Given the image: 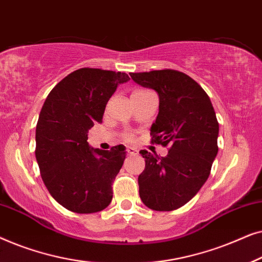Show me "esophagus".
I'll use <instances>...</instances> for the list:
<instances>
[{
    "instance_id": "esophagus-1",
    "label": "esophagus",
    "mask_w": 262,
    "mask_h": 262,
    "mask_svg": "<svg viewBox=\"0 0 262 262\" xmlns=\"http://www.w3.org/2000/svg\"><path fill=\"white\" fill-rule=\"evenodd\" d=\"M126 151L128 155H134V154H137V149H135L134 146H127Z\"/></svg>"
}]
</instances>
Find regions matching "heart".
<instances>
[{
	"instance_id": "heart-1",
	"label": "heart",
	"mask_w": 262,
	"mask_h": 262,
	"mask_svg": "<svg viewBox=\"0 0 262 262\" xmlns=\"http://www.w3.org/2000/svg\"><path fill=\"white\" fill-rule=\"evenodd\" d=\"M126 138H127V139H131V136H130V135H127V136H126Z\"/></svg>"
}]
</instances>
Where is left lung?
Wrapping results in <instances>:
<instances>
[{"label": "left lung", "instance_id": "8db88e82", "mask_svg": "<svg viewBox=\"0 0 262 262\" xmlns=\"http://www.w3.org/2000/svg\"><path fill=\"white\" fill-rule=\"evenodd\" d=\"M130 76L159 95V114L150 128L151 143L169 146L164 157L139 151L145 159L138 177L139 196L151 210H177L209 178L218 152L216 113L205 91L184 73L164 69Z\"/></svg>", "mask_w": 262, "mask_h": 262}]
</instances>
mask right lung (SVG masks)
Masks as SVG:
<instances>
[{
  "instance_id": "right-lung-1",
  "label": "right lung",
  "mask_w": 262,
  "mask_h": 262,
  "mask_svg": "<svg viewBox=\"0 0 262 262\" xmlns=\"http://www.w3.org/2000/svg\"><path fill=\"white\" fill-rule=\"evenodd\" d=\"M127 74L82 68L50 92L35 128V157L41 179L56 202L76 213H94L112 202V184L123 166L124 145L89 146L88 131Z\"/></svg>"
}]
</instances>
